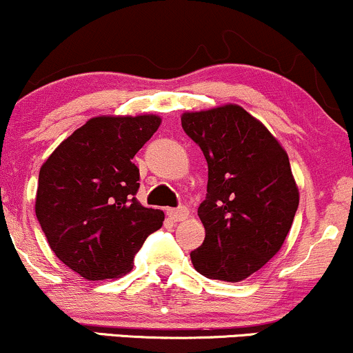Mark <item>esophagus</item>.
Masks as SVG:
<instances>
[{
  "label": "esophagus",
  "mask_w": 353,
  "mask_h": 353,
  "mask_svg": "<svg viewBox=\"0 0 353 353\" xmlns=\"http://www.w3.org/2000/svg\"><path fill=\"white\" fill-rule=\"evenodd\" d=\"M168 216L174 222L185 221V219L189 217V209L184 208V205H181V208H177V209H169L168 210Z\"/></svg>",
  "instance_id": "esophagus-1"
}]
</instances>
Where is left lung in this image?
<instances>
[{"label":"left lung","instance_id":"obj_1","mask_svg":"<svg viewBox=\"0 0 353 353\" xmlns=\"http://www.w3.org/2000/svg\"><path fill=\"white\" fill-rule=\"evenodd\" d=\"M181 123L209 168L208 196L197 209L205 239L190 261L204 277L241 282L281 250L292 228L299 189L289 156L237 104L184 112Z\"/></svg>","mask_w":353,"mask_h":353}]
</instances>
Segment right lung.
I'll list each match as a JSON object with an SVG mask.
<instances>
[{"label":"right lung","instance_id":"obj_1","mask_svg":"<svg viewBox=\"0 0 353 353\" xmlns=\"http://www.w3.org/2000/svg\"><path fill=\"white\" fill-rule=\"evenodd\" d=\"M159 124L154 114L92 117L41 165L36 217L56 257L88 281L129 272L149 234L163 225V210L136 199L132 163Z\"/></svg>","mask_w":353,"mask_h":353}]
</instances>
